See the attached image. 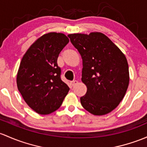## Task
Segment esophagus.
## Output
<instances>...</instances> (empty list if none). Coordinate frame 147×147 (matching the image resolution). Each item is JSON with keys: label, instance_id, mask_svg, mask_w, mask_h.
I'll list each match as a JSON object with an SVG mask.
<instances>
[{"label": "esophagus", "instance_id": "1", "mask_svg": "<svg viewBox=\"0 0 147 147\" xmlns=\"http://www.w3.org/2000/svg\"><path fill=\"white\" fill-rule=\"evenodd\" d=\"M70 84L72 86H75V84H78V81H77V80H73V81H71Z\"/></svg>", "mask_w": 147, "mask_h": 147}]
</instances>
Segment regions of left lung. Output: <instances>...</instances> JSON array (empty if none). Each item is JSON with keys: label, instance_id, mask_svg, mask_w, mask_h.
<instances>
[{"label": "left lung", "instance_id": "obj_1", "mask_svg": "<svg viewBox=\"0 0 147 147\" xmlns=\"http://www.w3.org/2000/svg\"><path fill=\"white\" fill-rule=\"evenodd\" d=\"M83 61L82 81L87 87L80 98L90 113H109L123 100L129 85V67L121 51L100 32L67 35Z\"/></svg>", "mask_w": 147, "mask_h": 147}]
</instances>
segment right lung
I'll use <instances>...</instances> for the list:
<instances>
[{"label": "right lung", "instance_id": "right-lung-1", "mask_svg": "<svg viewBox=\"0 0 147 147\" xmlns=\"http://www.w3.org/2000/svg\"><path fill=\"white\" fill-rule=\"evenodd\" d=\"M69 38L51 32L40 37L22 59L17 85L27 105L38 114L46 115L60 108L69 88L62 81L57 60Z\"/></svg>", "mask_w": 147, "mask_h": 147}]
</instances>
